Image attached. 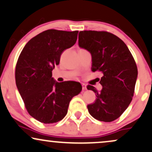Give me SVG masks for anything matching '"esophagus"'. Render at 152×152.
Listing matches in <instances>:
<instances>
[{
  "label": "esophagus",
  "instance_id": "esophagus-1",
  "mask_svg": "<svg viewBox=\"0 0 152 152\" xmlns=\"http://www.w3.org/2000/svg\"><path fill=\"white\" fill-rule=\"evenodd\" d=\"M82 88L83 90H86V84L85 83H82Z\"/></svg>",
  "mask_w": 152,
  "mask_h": 152
}]
</instances>
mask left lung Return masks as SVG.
I'll use <instances>...</instances> for the list:
<instances>
[{"label": "left lung", "instance_id": "1", "mask_svg": "<svg viewBox=\"0 0 152 152\" xmlns=\"http://www.w3.org/2000/svg\"><path fill=\"white\" fill-rule=\"evenodd\" d=\"M78 45L92 55V71L103 76L98 91L88 85L96 98L88 105V112L97 120L113 122L120 117L132 101L137 77V69L126 44L106 31L84 30L78 34Z\"/></svg>", "mask_w": 152, "mask_h": 152}]
</instances>
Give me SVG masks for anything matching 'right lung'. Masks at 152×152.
Masks as SVG:
<instances>
[{"label": "right lung", "instance_id": "add662e5", "mask_svg": "<svg viewBox=\"0 0 152 152\" xmlns=\"http://www.w3.org/2000/svg\"><path fill=\"white\" fill-rule=\"evenodd\" d=\"M78 32L45 30L26 44L18 58L15 69L17 89L28 113L44 124L62 120L70 101L82 90L80 83H58L52 77L62 53L74 45Z\"/></svg>", "mask_w": 152, "mask_h": 152}]
</instances>
